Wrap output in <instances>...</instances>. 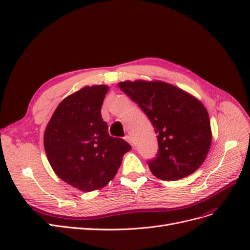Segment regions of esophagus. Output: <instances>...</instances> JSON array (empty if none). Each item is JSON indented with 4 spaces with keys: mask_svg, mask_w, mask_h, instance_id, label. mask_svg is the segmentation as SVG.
<instances>
[{
    "mask_svg": "<svg viewBox=\"0 0 250 250\" xmlns=\"http://www.w3.org/2000/svg\"><path fill=\"white\" fill-rule=\"evenodd\" d=\"M124 139H125V141H126V142H128V143H129L131 146L133 145V144H132V140H131V138H130V135H126V137H125Z\"/></svg>",
    "mask_w": 250,
    "mask_h": 250,
    "instance_id": "esophagus-1",
    "label": "esophagus"
}]
</instances>
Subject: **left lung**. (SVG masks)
I'll use <instances>...</instances> for the list:
<instances>
[{
    "mask_svg": "<svg viewBox=\"0 0 250 250\" xmlns=\"http://www.w3.org/2000/svg\"><path fill=\"white\" fill-rule=\"evenodd\" d=\"M119 87L131 98L152 123L158 152L148 165L162 180H177L197 170L211 144L208 113L184 89L164 81H123Z\"/></svg>",
    "mask_w": 250,
    "mask_h": 250,
    "instance_id": "8db88e82",
    "label": "left lung"
}]
</instances>
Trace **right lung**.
<instances>
[{"instance_id":"add662e5","label":"right lung","mask_w":250,"mask_h":250,"mask_svg":"<svg viewBox=\"0 0 250 250\" xmlns=\"http://www.w3.org/2000/svg\"><path fill=\"white\" fill-rule=\"evenodd\" d=\"M107 85L84 86L59 103L46 127L43 146L53 171L82 192L106 186L131 146L112 138L101 116Z\"/></svg>"}]
</instances>
